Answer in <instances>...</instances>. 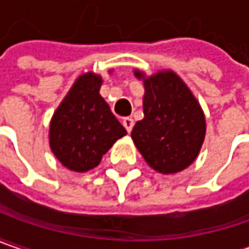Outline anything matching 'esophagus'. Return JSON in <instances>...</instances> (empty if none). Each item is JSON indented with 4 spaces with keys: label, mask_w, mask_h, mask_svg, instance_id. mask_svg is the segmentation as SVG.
<instances>
[{
    "label": "esophagus",
    "mask_w": 249,
    "mask_h": 249,
    "mask_svg": "<svg viewBox=\"0 0 249 249\" xmlns=\"http://www.w3.org/2000/svg\"><path fill=\"white\" fill-rule=\"evenodd\" d=\"M123 125H124L125 129H126L128 132H131L132 128H134V120H132L131 117H125V118H123Z\"/></svg>",
    "instance_id": "obj_1"
}]
</instances>
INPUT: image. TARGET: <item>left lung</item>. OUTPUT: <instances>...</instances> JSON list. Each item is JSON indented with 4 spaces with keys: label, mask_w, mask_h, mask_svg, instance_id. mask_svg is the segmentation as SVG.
<instances>
[{
    "label": "left lung",
    "mask_w": 249,
    "mask_h": 249,
    "mask_svg": "<svg viewBox=\"0 0 249 249\" xmlns=\"http://www.w3.org/2000/svg\"><path fill=\"white\" fill-rule=\"evenodd\" d=\"M143 81V120L132 129L134 143L146 163L161 174L182 171L199 155L206 121L198 100L173 71H160Z\"/></svg>",
    "instance_id": "1"
}]
</instances>
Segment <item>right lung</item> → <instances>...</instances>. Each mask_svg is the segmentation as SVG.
<instances>
[{
  "mask_svg": "<svg viewBox=\"0 0 249 249\" xmlns=\"http://www.w3.org/2000/svg\"><path fill=\"white\" fill-rule=\"evenodd\" d=\"M102 76L81 75L50 123V147L62 166L76 173L99 166L103 155L126 131L100 96Z\"/></svg>",
  "mask_w": 249,
  "mask_h": 249,
  "instance_id": "obj_1",
  "label": "right lung"
}]
</instances>
